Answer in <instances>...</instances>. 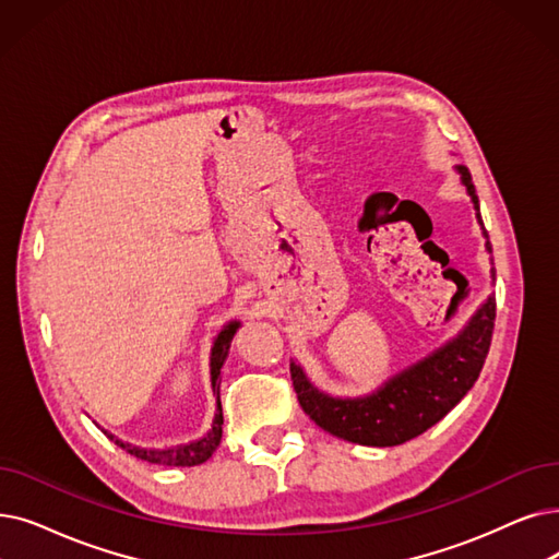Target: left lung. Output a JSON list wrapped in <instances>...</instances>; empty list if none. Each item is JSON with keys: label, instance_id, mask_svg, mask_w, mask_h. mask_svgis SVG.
Segmentation results:
<instances>
[{"label": "left lung", "instance_id": "8db88e82", "mask_svg": "<svg viewBox=\"0 0 559 559\" xmlns=\"http://www.w3.org/2000/svg\"><path fill=\"white\" fill-rule=\"evenodd\" d=\"M459 174L479 212L471 171L459 166ZM477 219L481 224L479 214ZM493 322L496 299L489 297L456 340L362 400H333L320 393L308 383L301 368L289 362L297 400L310 420L337 439L374 448L406 443L448 416V411L471 391L487 360Z\"/></svg>", "mask_w": 559, "mask_h": 559}]
</instances>
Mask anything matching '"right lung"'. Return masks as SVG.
Segmentation results:
<instances>
[{
	"label": "right lung",
	"mask_w": 559,
	"mask_h": 559,
	"mask_svg": "<svg viewBox=\"0 0 559 559\" xmlns=\"http://www.w3.org/2000/svg\"><path fill=\"white\" fill-rule=\"evenodd\" d=\"M237 326H239V322H230L214 340L212 358H210V374H212V388H214V393H216V414H214L212 429L203 436L201 441L189 443V445H180V448H171V450H141V448L128 445L123 441H116V445H120V448H123L126 452H130L136 459L151 461V464H159V466H199V464H203V461H207L214 454V450L219 448V443H222L224 414H222V400H219V383H222L224 360L228 356L230 340H233ZM107 436L114 441L111 433H107Z\"/></svg>",
	"instance_id": "obj_1"
}]
</instances>
